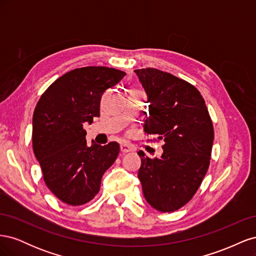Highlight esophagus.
Instances as JSON below:
<instances>
[{"instance_id":"obj_1","label":"esophagus","mask_w":256,"mask_h":256,"mask_svg":"<svg viewBox=\"0 0 256 256\" xmlns=\"http://www.w3.org/2000/svg\"><path fill=\"white\" fill-rule=\"evenodd\" d=\"M131 150H131V147L128 146L127 144H122V145H120V152H122V154H125L130 152Z\"/></svg>"}]
</instances>
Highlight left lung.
<instances>
[{
	"mask_svg": "<svg viewBox=\"0 0 256 256\" xmlns=\"http://www.w3.org/2000/svg\"><path fill=\"white\" fill-rule=\"evenodd\" d=\"M147 95L144 131L164 142L160 158L138 152V177L145 200L171 212L196 194L210 162L214 127L200 92L177 76L154 68L134 70ZM146 113V112H145Z\"/></svg>",
	"mask_w": 256,
	"mask_h": 256,
	"instance_id": "1",
	"label": "left lung"
}]
</instances>
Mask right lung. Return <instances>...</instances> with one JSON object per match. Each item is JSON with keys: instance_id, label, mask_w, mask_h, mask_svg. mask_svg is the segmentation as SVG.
I'll list each match as a JSON object with an SVG mask.
<instances>
[{"instance_id": "obj_1", "label": "right lung", "mask_w": 256, "mask_h": 256, "mask_svg": "<svg viewBox=\"0 0 256 256\" xmlns=\"http://www.w3.org/2000/svg\"><path fill=\"white\" fill-rule=\"evenodd\" d=\"M126 74L115 68L88 66L66 72L38 100L33 114V150L50 191L68 205L95 198L104 172L116 160L120 145L88 146L84 122L99 118L104 92Z\"/></svg>"}]
</instances>
